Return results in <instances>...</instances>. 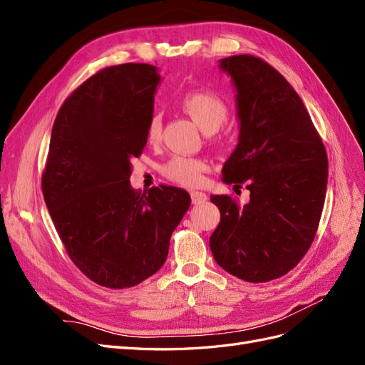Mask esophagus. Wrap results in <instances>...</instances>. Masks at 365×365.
I'll return each instance as SVG.
<instances>
[{
	"label": "esophagus",
	"mask_w": 365,
	"mask_h": 365,
	"mask_svg": "<svg viewBox=\"0 0 365 365\" xmlns=\"http://www.w3.org/2000/svg\"><path fill=\"white\" fill-rule=\"evenodd\" d=\"M190 196L193 204H204L207 201V195L202 192H192Z\"/></svg>",
	"instance_id": "obj_1"
}]
</instances>
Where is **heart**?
I'll use <instances>...</instances> for the list:
<instances>
[{
    "label": "heart",
    "instance_id": "1",
    "mask_svg": "<svg viewBox=\"0 0 365 365\" xmlns=\"http://www.w3.org/2000/svg\"><path fill=\"white\" fill-rule=\"evenodd\" d=\"M180 106L185 114L195 121L204 132H215L225 123L228 117V106L224 98L210 90H193L180 98ZM146 138L150 145H157L161 140V118L152 115ZM207 163L201 158L173 157L163 165L165 178L185 187H196L202 182Z\"/></svg>",
    "mask_w": 365,
    "mask_h": 365
}]
</instances>
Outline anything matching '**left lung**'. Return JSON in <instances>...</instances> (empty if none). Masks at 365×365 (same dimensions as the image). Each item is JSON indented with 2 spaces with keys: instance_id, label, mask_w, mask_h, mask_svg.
<instances>
[{
  "instance_id": "1",
  "label": "left lung",
  "mask_w": 365,
  "mask_h": 365,
  "mask_svg": "<svg viewBox=\"0 0 365 365\" xmlns=\"http://www.w3.org/2000/svg\"><path fill=\"white\" fill-rule=\"evenodd\" d=\"M237 90L240 135L222 169L250 201L215 195L220 220L210 236L219 267L250 283L288 274L311 248L327 187V153L303 101L268 62L252 54L220 61Z\"/></svg>"
}]
</instances>
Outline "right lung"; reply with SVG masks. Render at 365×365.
Wrapping results in <instances>:
<instances>
[{"label":"right lung","instance_id":"1","mask_svg":"<svg viewBox=\"0 0 365 365\" xmlns=\"http://www.w3.org/2000/svg\"><path fill=\"white\" fill-rule=\"evenodd\" d=\"M160 82L149 63L105 67L65 98L54 120L42 195L68 257L109 289L137 286L168 259L190 195L130 189Z\"/></svg>","mask_w":365,"mask_h":365}]
</instances>
